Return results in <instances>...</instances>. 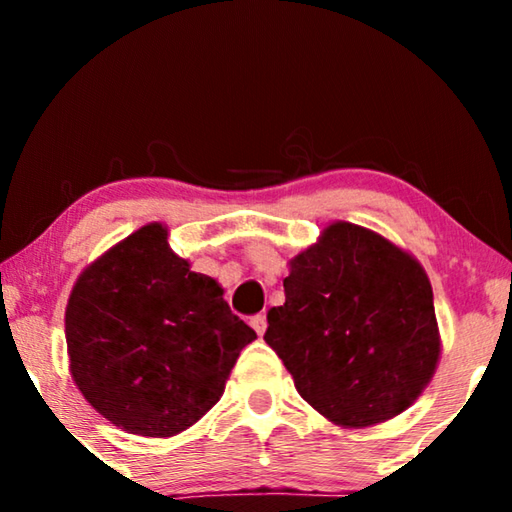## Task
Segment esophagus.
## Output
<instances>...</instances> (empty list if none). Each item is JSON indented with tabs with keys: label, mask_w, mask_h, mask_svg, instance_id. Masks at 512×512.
<instances>
[{
	"label": "esophagus",
	"mask_w": 512,
	"mask_h": 512,
	"mask_svg": "<svg viewBox=\"0 0 512 512\" xmlns=\"http://www.w3.org/2000/svg\"><path fill=\"white\" fill-rule=\"evenodd\" d=\"M250 325H253V329L255 332L262 336L264 332H266V327H268V323H266V316L264 314H257V316H253V320H250Z\"/></svg>",
	"instance_id": "1"
}]
</instances>
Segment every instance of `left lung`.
Listing matches in <instances>:
<instances>
[{
  "label": "left lung",
  "instance_id": "8db88e82",
  "mask_svg": "<svg viewBox=\"0 0 512 512\" xmlns=\"http://www.w3.org/2000/svg\"><path fill=\"white\" fill-rule=\"evenodd\" d=\"M264 341L302 400L363 429L418 400L440 361L433 291L422 264L363 225L334 221L289 262Z\"/></svg>",
  "mask_w": 512,
  "mask_h": 512
}]
</instances>
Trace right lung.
I'll use <instances>...</instances> for the list:
<instances>
[{"label": "right lung", "instance_id": "1", "mask_svg": "<svg viewBox=\"0 0 512 512\" xmlns=\"http://www.w3.org/2000/svg\"><path fill=\"white\" fill-rule=\"evenodd\" d=\"M149 223L85 268L69 293V372L85 400L128 433L169 438L221 400L239 352L257 339Z\"/></svg>", "mask_w": 512, "mask_h": 512}]
</instances>
